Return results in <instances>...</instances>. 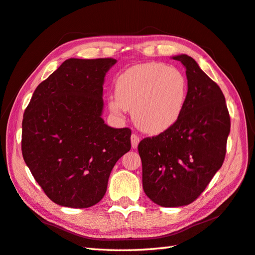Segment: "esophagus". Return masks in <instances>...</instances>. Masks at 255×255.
Instances as JSON below:
<instances>
[{"label":"esophagus","mask_w":255,"mask_h":255,"mask_svg":"<svg viewBox=\"0 0 255 255\" xmlns=\"http://www.w3.org/2000/svg\"><path fill=\"white\" fill-rule=\"evenodd\" d=\"M130 139H131V147H132L133 149H136V148L138 147L139 142H140V138L137 136L136 133H132Z\"/></svg>","instance_id":"1"}]
</instances>
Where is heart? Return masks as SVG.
Segmentation results:
<instances>
[{
  "mask_svg": "<svg viewBox=\"0 0 255 255\" xmlns=\"http://www.w3.org/2000/svg\"><path fill=\"white\" fill-rule=\"evenodd\" d=\"M116 95L107 104L115 116L132 110V121L142 131L158 134L174 126L187 100V82L176 68L160 62L136 64L116 80Z\"/></svg>",
  "mask_w": 255,
  "mask_h": 255,
  "instance_id": "heart-1",
  "label": "heart"
}]
</instances>
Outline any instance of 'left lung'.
<instances>
[{
	"label": "left lung",
	"instance_id": "1",
	"mask_svg": "<svg viewBox=\"0 0 255 255\" xmlns=\"http://www.w3.org/2000/svg\"><path fill=\"white\" fill-rule=\"evenodd\" d=\"M187 100L174 126L138 145L145 195L162 207H181L204 192L224 163L230 116L219 86L187 55Z\"/></svg>",
	"mask_w": 255,
	"mask_h": 255
}]
</instances>
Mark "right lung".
Instances as JSON below:
<instances>
[{"label": "right lung", "instance_id": "1", "mask_svg": "<svg viewBox=\"0 0 255 255\" xmlns=\"http://www.w3.org/2000/svg\"><path fill=\"white\" fill-rule=\"evenodd\" d=\"M116 62L68 59L37 86L24 113L25 163L47 196L64 207L99 203L114 165L131 148L130 129L112 128L102 118L105 75Z\"/></svg>", "mask_w": 255, "mask_h": 255}]
</instances>
